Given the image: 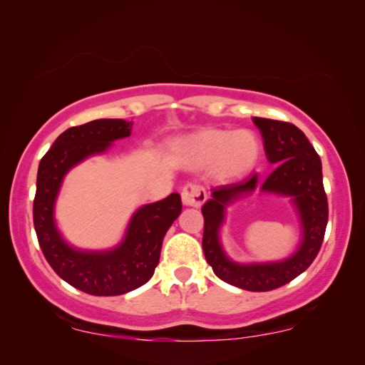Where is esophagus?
<instances>
[{"label":"esophagus","instance_id":"34e87169","mask_svg":"<svg viewBox=\"0 0 365 365\" xmlns=\"http://www.w3.org/2000/svg\"><path fill=\"white\" fill-rule=\"evenodd\" d=\"M207 199V192L199 183H187L182 190V200L185 205L190 207H199Z\"/></svg>","mask_w":365,"mask_h":365}]
</instances>
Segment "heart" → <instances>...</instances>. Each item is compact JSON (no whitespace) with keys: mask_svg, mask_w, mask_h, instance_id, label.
Returning <instances> with one entry per match:
<instances>
[{"mask_svg":"<svg viewBox=\"0 0 365 365\" xmlns=\"http://www.w3.org/2000/svg\"><path fill=\"white\" fill-rule=\"evenodd\" d=\"M188 153L197 165L214 163L219 177L232 178L247 173L260 155V140L252 130H204L187 144Z\"/></svg>","mask_w":365,"mask_h":365,"instance_id":"1","label":"heart"}]
</instances>
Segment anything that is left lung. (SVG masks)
Returning a JSON list of instances; mask_svg holds the SVG:
<instances>
[{
	"label": "left lung",
	"mask_w": 365,
	"mask_h": 365,
	"mask_svg": "<svg viewBox=\"0 0 365 365\" xmlns=\"http://www.w3.org/2000/svg\"><path fill=\"white\" fill-rule=\"evenodd\" d=\"M260 130L267 160L274 170L265 178L253 173L241 182L210 188V199L202 205L204 214L205 260L214 274L235 287L265 292L282 287L301 275L322 248L328 222V200L323 188L322 160L301 129L272 118L253 117ZM258 187L264 193L291 196L302 222V243L291 257L277 262L240 264L231 261L222 248L218 232L227 205Z\"/></svg>",
	"instance_id": "1"
}]
</instances>
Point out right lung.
Listing matches in <instances>:
<instances>
[{"label": "right lung", "mask_w": 365, "mask_h": 365, "mask_svg": "<svg viewBox=\"0 0 365 365\" xmlns=\"http://www.w3.org/2000/svg\"><path fill=\"white\" fill-rule=\"evenodd\" d=\"M133 122L98 118L69 127L41 160L34 199V226L43 257L61 279L91 296H120L148 282L160 262L163 238L182 212L175 192L166 199L140 205L130 217L125 235L110 250H80L57 230L54 207L69 170L86 158L103 155L113 140L130 135Z\"/></svg>", "instance_id": "add662e5"}]
</instances>
